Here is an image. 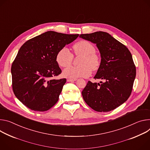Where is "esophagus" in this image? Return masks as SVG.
Returning <instances> with one entry per match:
<instances>
[{"mask_svg":"<svg viewBox=\"0 0 150 150\" xmlns=\"http://www.w3.org/2000/svg\"><path fill=\"white\" fill-rule=\"evenodd\" d=\"M76 80H77V79H76V78H67V82H72V81H75Z\"/></svg>","mask_w":150,"mask_h":150,"instance_id":"obj_1","label":"esophagus"}]
</instances>
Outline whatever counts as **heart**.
I'll use <instances>...</instances> for the list:
<instances>
[{
  "mask_svg": "<svg viewBox=\"0 0 150 150\" xmlns=\"http://www.w3.org/2000/svg\"><path fill=\"white\" fill-rule=\"evenodd\" d=\"M75 56L80 58L77 66H70L63 71V75L70 78L87 77L91 71H96L100 64L99 57L96 54L94 46L87 40H81L73 45ZM74 59L73 54L66 47L61 48L56 55V61L59 65L66 67L71 64Z\"/></svg>",
  "mask_w": 150,
  "mask_h": 150,
  "instance_id": "b5f03b06",
  "label": "heart"
}]
</instances>
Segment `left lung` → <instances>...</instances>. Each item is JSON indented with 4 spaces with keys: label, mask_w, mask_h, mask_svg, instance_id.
<instances>
[{
    "label": "left lung",
    "mask_w": 150,
    "mask_h": 150,
    "mask_svg": "<svg viewBox=\"0 0 150 150\" xmlns=\"http://www.w3.org/2000/svg\"><path fill=\"white\" fill-rule=\"evenodd\" d=\"M79 37L96 44L101 62L94 78L82 91L86 103L94 111L108 112L125 103L130 96L136 76V67L128 48L104 32L81 34Z\"/></svg>",
    "instance_id": "8db88e82"
}]
</instances>
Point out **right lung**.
I'll use <instances>...</instances> for the list:
<instances>
[{
  "label": "right lung",
  "instance_id": "1",
  "mask_svg": "<svg viewBox=\"0 0 150 150\" xmlns=\"http://www.w3.org/2000/svg\"><path fill=\"white\" fill-rule=\"evenodd\" d=\"M78 36L48 31L21 47L11 66L12 90L26 107L43 112L57 102L66 79L53 78L62 73L57 53Z\"/></svg>",
  "mask_w": 150,
  "mask_h": 150
}]
</instances>
